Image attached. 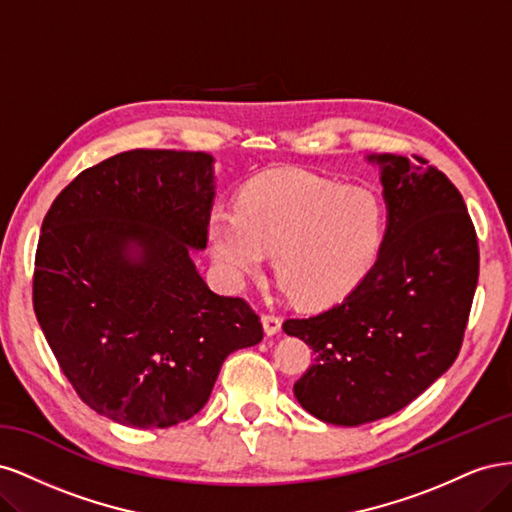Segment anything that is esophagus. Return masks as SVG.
Listing matches in <instances>:
<instances>
[{
    "label": "esophagus",
    "mask_w": 512,
    "mask_h": 512,
    "mask_svg": "<svg viewBox=\"0 0 512 512\" xmlns=\"http://www.w3.org/2000/svg\"><path fill=\"white\" fill-rule=\"evenodd\" d=\"M260 322H262V329H265L267 335H277L282 329V320L273 314H265L260 318Z\"/></svg>",
    "instance_id": "obj_1"
}]
</instances>
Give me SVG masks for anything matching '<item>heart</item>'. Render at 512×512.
Returning <instances> with one entry per match:
<instances>
[{"label":"heart","mask_w":512,"mask_h":512,"mask_svg":"<svg viewBox=\"0 0 512 512\" xmlns=\"http://www.w3.org/2000/svg\"><path fill=\"white\" fill-rule=\"evenodd\" d=\"M207 239L213 262L230 286L265 267L288 294L309 307L331 305L359 286L376 265L384 241V209L361 185H337L280 168L252 179L235 213L215 211Z\"/></svg>","instance_id":"1"}]
</instances>
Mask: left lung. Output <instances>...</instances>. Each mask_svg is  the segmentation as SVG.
<instances>
[{
	"mask_svg": "<svg viewBox=\"0 0 512 512\" xmlns=\"http://www.w3.org/2000/svg\"><path fill=\"white\" fill-rule=\"evenodd\" d=\"M365 160L386 205L376 265L342 303L284 322L314 350L294 397L344 427L399 412L453 365L478 282L476 232L448 177L395 153Z\"/></svg>",
	"mask_w": 512,
	"mask_h": 512,
	"instance_id": "8db88e82",
	"label": "left lung"
}]
</instances>
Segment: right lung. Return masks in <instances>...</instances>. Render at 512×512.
I'll list each match as a JSON object with an SVG mask.
<instances>
[{
	"mask_svg": "<svg viewBox=\"0 0 512 512\" xmlns=\"http://www.w3.org/2000/svg\"><path fill=\"white\" fill-rule=\"evenodd\" d=\"M213 156L132 149L76 177L42 222L34 309L74 391L115 423L164 429L207 404L226 356L260 344L239 297L215 294Z\"/></svg>",
	"mask_w": 512,
	"mask_h": 512,
	"instance_id": "1",
	"label": "right lung"
}]
</instances>
